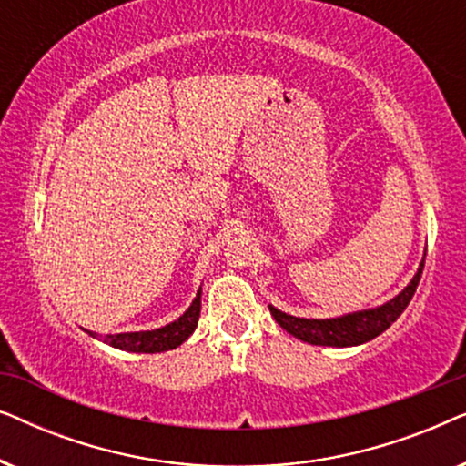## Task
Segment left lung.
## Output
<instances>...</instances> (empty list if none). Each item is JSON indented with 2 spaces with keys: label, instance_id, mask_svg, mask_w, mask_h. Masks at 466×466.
Listing matches in <instances>:
<instances>
[{
  "label": "left lung",
  "instance_id": "obj_1",
  "mask_svg": "<svg viewBox=\"0 0 466 466\" xmlns=\"http://www.w3.org/2000/svg\"><path fill=\"white\" fill-rule=\"evenodd\" d=\"M424 260L420 263L416 276L411 278V282L399 292L397 297L386 301L384 305L371 309H360L352 311V314H343L337 318H297L279 311L269 305L271 316L276 318V322L282 327L286 333H290L297 339L308 341L311 346H330V348H350V346H360L375 339V337L384 333L397 318L403 314L407 305H410L413 292L418 289L420 276H422Z\"/></svg>",
  "mask_w": 466,
  "mask_h": 466
}]
</instances>
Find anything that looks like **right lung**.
I'll return each instance as SVG.
<instances>
[{"label":"right lung","mask_w":466,"mask_h":466,"mask_svg":"<svg viewBox=\"0 0 466 466\" xmlns=\"http://www.w3.org/2000/svg\"><path fill=\"white\" fill-rule=\"evenodd\" d=\"M201 314V289L197 290V297L190 303V308L177 318V320L165 324L161 329L152 330H136V333H116V335H104L101 339L107 346L125 350V352H139V354H157V352H167L182 346L184 341L193 335L199 322ZM91 337H99L93 330H86Z\"/></svg>","instance_id":"right-lung-1"}]
</instances>
